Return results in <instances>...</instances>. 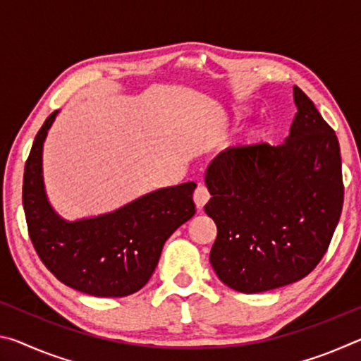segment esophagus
Listing matches in <instances>:
<instances>
[{
  "mask_svg": "<svg viewBox=\"0 0 361 361\" xmlns=\"http://www.w3.org/2000/svg\"><path fill=\"white\" fill-rule=\"evenodd\" d=\"M192 199H194L195 207H197V209H202V207H204L207 202H209V199H210L209 189H207L204 185H199L197 189H195V191H194Z\"/></svg>",
  "mask_w": 361,
  "mask_h": 361,
  "instance_id": "1",
  "label": "esophagus"
}]
</instances>
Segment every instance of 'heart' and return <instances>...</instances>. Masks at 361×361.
<instances>
[{"label":"heart","instance_id":"heart-1","mask_svg":"<svg viewBox=\"0 0 361 361\" xmlns=\"http://www.w3.org/2000/svg\"><path fill=\"white\" fill-rule=\"evenodd\" d=\"M245 114L247 111L243 108H235L234 111H232V121H240ZM262 133H264V129H262L261 126H253L248 132V140L250 142H256V140H259L262 137Z\"/></svg>","mask_w":361,"mask_h":361}]
</instances>
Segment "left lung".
<instances>
[{
  "label": "left lung",
  "instance_id": "8db88e82",
  "mask_svg": "<svg viewBox=\"0 0 361 361\" xmlns=\"http://www.w3.org/2000/svg\"><path fill=\"white\" fill-rule=\"evenodd\" d=\"M298 113L279 146H235L209 164L205 213L216 224L212 267L229 288L262 293L319 264L338 226L344 185L334 130L293 87Z\"/></svg>",
  "mask_w": 361,
  "mask_h": 361
}]
</instances>
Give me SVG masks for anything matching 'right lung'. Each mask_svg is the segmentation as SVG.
I'll return each mask as SVG.
<instances>
[{
    "instance_id": "right-lung-1",
    "label": "right lung",
    "mask_w": 361,
    "mask_h": 361,
    "mask_svg": "<svg viewBox=\"0 0 361 361\" xmlns=\"http://www.w3.org/2000/svg\"><path fill=\"white\" fill-rule=\"evenodd\" d=\"M54 111L35 137L23 173V210L36 253L60 282L97 298H122L148 283L166 240L195 213L194 181L161 188L121 209L66 221L49 204L42 145Z\"/></svg>"
}]
</instances>
